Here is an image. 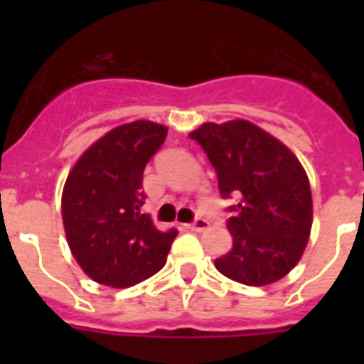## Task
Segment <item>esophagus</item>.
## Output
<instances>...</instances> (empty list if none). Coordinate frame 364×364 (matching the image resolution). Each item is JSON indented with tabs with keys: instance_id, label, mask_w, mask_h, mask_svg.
Listing matches in <instances>:
<instances>
[{
	"instance_id": "34e87169",
	"label": "esophagus",
	"mask_w": 364,
	"mask_h": 364,
	"mask_svg": "<svg viewBox=\"0 0 364 364\" xmlns=\"http://www.w3.org/2000/svg\"><path fill=\"white\" fill-rule=\"evenodd\" d=\"M208 227H210V221H208V219H202V217L194 219L191 225H187V228H191V230H194V232H204Z\"/></svg>"
}]
</instances>
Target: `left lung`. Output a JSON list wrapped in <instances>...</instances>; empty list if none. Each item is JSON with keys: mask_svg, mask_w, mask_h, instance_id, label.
Wrapping results in <instances>:
<instances>
[{"mask_svg": "<svg viewBox=\"0 0 364 364\" xmlns=\"http://www.w3.org/2000/svg\"><path fill=\"white\" fill-rule=\"evenodd\" d=\"M215 168L228 205L232 249L217 270L243 285H268L293 270L311 230L310 181L299 159L268 132L247 121L205 122L188 134Z\"/></svg>", "mask_w": 364, "mask_h": 364, "instance_id": "1", "label": "left lung"}]
</instances>
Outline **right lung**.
Returning <instances> with one entry per match:
<instances>
[{"instance_id":"obj_1","label":"right lung","mask_w":364,"mask_h":364,"mask_svg":"<svg viewBox=\"0 0 364 364\" xmlns=\"http://www.w3.org/2000/svg\"><path fill=\"white\" fill-rule=\"evenodd\" d=\"M168 128L134 121L100 137L68 176L62 193L65 238L94 282L130 287L166 264L177 230H159L139 211L143 170L162 147Z\"/></svg>"}]
</instances>
